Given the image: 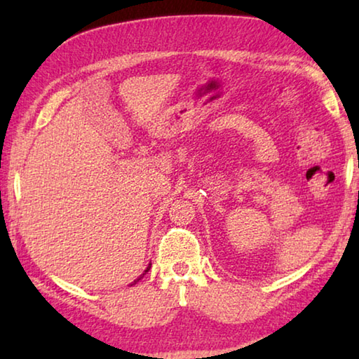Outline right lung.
<instances>
[{
	"instance_id": "right-lung-1",
	"label": "right lung",
	"mask_w": 359,
	"mask_h": 359,
	"mask_svg": "<svg viewBox=\"0 0 359 359\" xmlns=\"http://www.w3.org/2000/svg\"><path fill=\"white\" fill-rule=\"evenodd\" d=\"M149 269H150V266L147 267V269H145V272H149ZM145 272H144V274H145ZM144 274H142V276H144ZM142 276H141V277H142ZM141 277H139V278H137V280H141ZM137 280H135V283H136ZM135 283H131V285H135Z\"/></svg>"
}]
</instances>
